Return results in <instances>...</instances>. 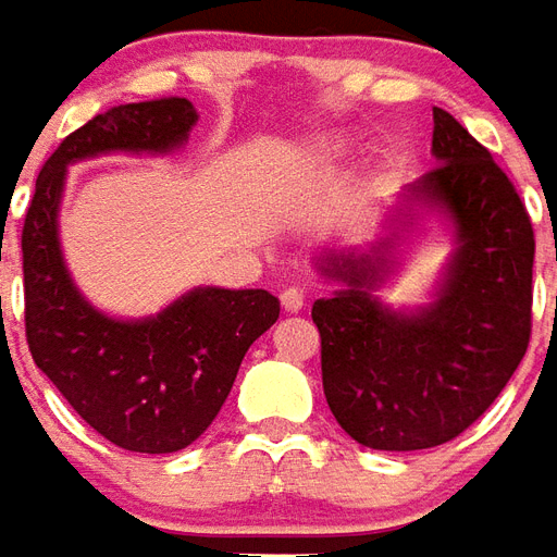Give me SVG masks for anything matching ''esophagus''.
Returning a JSON list of instances; mask_svg holds the SVG:
<instances>
[{
    "label": "esophagus",
    "instance_id": "34e87169",
    "mask_svg": "<svg viewBox=\"0 0 557 557\" xmlns=\"http://www.w3.org/2000/svg\"><path fill=\"white\" fill-rule=\"evenodd\" d=\"M280 301H283V307H286L289 313H298L304 307V301H307V295H304L301 286H286V289L280 292Z\"/></svg>",
    "mask_w": 557,
    "mask_h": 557
}]
</instances>
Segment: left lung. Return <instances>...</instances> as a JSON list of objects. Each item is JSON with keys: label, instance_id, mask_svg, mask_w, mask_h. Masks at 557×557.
<instances>
[{"label": "left lung", "instance_id": "left-lung-1", "mask_svg": "<svg viewBox=\"0 0 557 557\" xmlns=\"http://www.w3.org/2000/svg\"><path fill=\"white\" fill-rule=\"evenodd\" d=\"M438 163L411 196L456 220V250L438 301L394 313L370 295L379 256H331L346 283L313 304L322 387L334 418L373 450H423L456 438L498 399L531 339L534 230L525 202L486 148L432 107Z\"/></svg>", "mask_w": 557, "mask_h": 557}]
</instances>
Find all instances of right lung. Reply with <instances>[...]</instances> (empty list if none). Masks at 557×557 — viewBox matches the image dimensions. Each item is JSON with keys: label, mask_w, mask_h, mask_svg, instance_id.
Returning <instances> with one entry per match:
<instances>
[{"label": "right lung", "mask_w": 557, "mask_h": 557, "mask_svg": "<svg viewBox=\"0 0 557 557\" xmlns=\"http://www.w3.org/2000/svg\"><path fill=\"white\" fill-rule=\"evenodd\" d=\"M196 122L187 98L122 103L67 134L38 172L23 220L26 343L71 409L115 447L172 454L218 418L244 355L277 322L265 289H196L146 322L98 313L67 277L55 211L67 163L101 151H170Z\"/></svg>", "instance_id": "right-lung-1"}]
</instances>
